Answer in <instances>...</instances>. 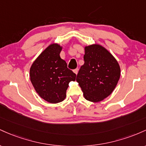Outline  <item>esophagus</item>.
I'll use <instances>...</instances> for the list:
<instances>
[{
    "label": "esophagus",
    "instance_id": "1",
    "mask_svg": "<svg viewBox=\"0 0 146 146\" xmlns=\"http://www.w3.org/2000/svg\"><path fill=\"white\" fill-rule=\"evenodd\" d=\"M78 70L77 68H76V69H74V70H73V72H74L75 74H77V73H78Z\"/></svg>",
    "mask_w": 146,
    "mask_h": 146
}]
</instances>
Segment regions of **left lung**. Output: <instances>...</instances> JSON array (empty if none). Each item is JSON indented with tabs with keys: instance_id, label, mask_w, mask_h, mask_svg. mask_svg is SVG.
<instances>
[{
	"instance_id": "left-lung-1",
	"label": "left lung",
	"mask_w": 146,
	"mask_h": 146,
	"mask_svg": "<svg viewBox=\"0 0 146 146\" xmlns=\"http://www.w3.org/2000/svg\"><path fill=\"white\" fill-rule=\"evenodd\" d=\"M84 64L76 81L86 99L99 102L109 96L119 81L121 69L114 57L104 47L92 45L85 47Z\"/></svg>"
}]
</instances>
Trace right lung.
I'll return each instance as SVG.
<instances>
[{"label": "right lung", "instance_id": "1", "mask_svg": "<svg viewBox=\"0 0 146 146\" xmlns=\"http://www.w3.org/2000/svg\"><path fill=\"white\" fill-rule=\"evenodd\" d=\"M62 47L52 44L39 55L30 68L29 76L39 96L51 104L63 101L70 81L76 80V74L68 68L60 57Z\"/></svg>", "mask_w": 146, "mask_h": 146}]
</instances>
